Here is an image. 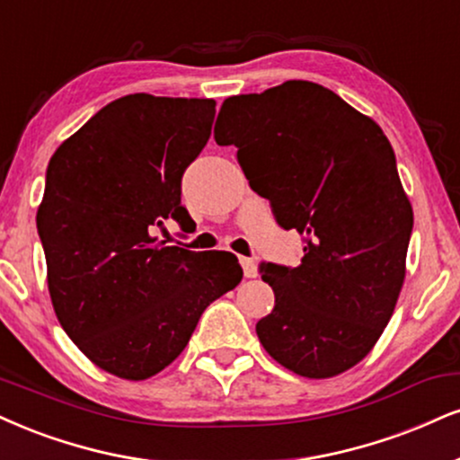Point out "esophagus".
<instances>
[{"instance_id":"1","label":"esophagus","mask_w":460,"mask_h":460,"mask_svg":"<svg viewBox=\"0 0 460 460\" xmlns=\"http://www.w3.org/2000/svg\"><path fill=\"white\" fill-rule=\"evenodd\" d=\"M240 263L246 279H254V276H257V263H254L252 257H240Z\"/></svg>"}]
</instances>
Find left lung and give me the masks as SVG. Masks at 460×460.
<instances>
[{
    "instance_id": "8db88e82",
    "label": "left lung",
    "mask_w": 460,
    "mask_h": 460,
    "mask_svg": "<svg viewBox=\"0 0 460 460\" xmlns=\"http://www.w3.org/2000/svg\"><path fill=\"white\" fill-rule=\"evenodd\" d=\"M218 119L216 143L237 147L279 225L306 237L297 268L259 265L276 297L259 341L302 377L345 373L379 341L405 280L413 209L394 149L373 119L311 81L226 98Z\"/></svg>"
}]
</instances>
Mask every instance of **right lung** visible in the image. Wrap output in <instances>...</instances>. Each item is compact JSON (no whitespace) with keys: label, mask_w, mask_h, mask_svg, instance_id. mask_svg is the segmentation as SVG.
Listing matches in <instances>:
<instances>
[{"label":"right lung","mask_w":460,"mask_h":460,"mask_svg":"<svg viewBox=\"0 0 460 460\" xmlns=\"http://www.w3.org/2000/svg\"><path fill=\"white\" fill-rule=\"evenodd\" d=\"M216 102L130 93L53 154L36 214L59 323L115 377L141 381L184 351L203 311L242 280L231 252L164 246L190 231L181 175L206 147Z\"/></svg>","instance_id":"right-lung-1"}]
</instances>
